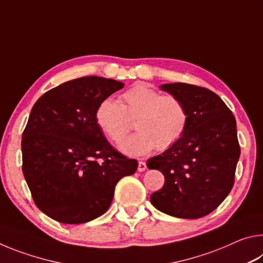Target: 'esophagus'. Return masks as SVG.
I'll use <instances>...</instances> for the list:
<instances>
[{
  "label": "esophagus",
  "mask_w": 263,
  "mask_h": 263,
  "mask_svg": "<svg viewBox=\"0 0 263 263\" xmlns=\"http://www.w3.org/2000/svg\"><path fill=\"white\" fill-rule=\"evenodd\" d=\"M146 168H147V166H146V163L144 161L138 162V171H139V172H145Z\"/></svg>",
  "instance_id": "esophagus-1"
}]
</instances>
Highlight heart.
Here are the masks:
<instances>
[{
	"label": "heart",
	"mask_w": 263,
	"mask_h": 263,
	"mask_svg": "<svg viewBox=\"0 0 263 263\" xmlns=\"http://www.w3.org/2000/svg\"><path fill=\"white\" fill-rule=\"evenodd\" d=\"M137 117L139 130L126 138L121 149L128 155H144L157 146L171 148L183 137L189 114L180 99L161 95L145 84H136L121 96V101L105 99L97 105L95 121L102 132L114 142H121L131 130L130 119Z\"/></svg>",
	"instance_id": "b5f03b06"
}]
</instances>
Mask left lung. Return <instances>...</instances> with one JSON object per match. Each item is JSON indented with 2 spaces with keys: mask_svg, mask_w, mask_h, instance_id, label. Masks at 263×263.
I'll list each match as a JSON object with an SVG mask.
<instances>
[{
  "mask_svg": "<svg viewBox=\"0 0 263 263\" xmlns=\"http://www.w3.org/2000/svg\"><path fill=\"white\" fill-rule=\"evenodd\" d=\"M161 89L183 102L189 123L174 146L147 160L149 169L164 175L151 203L169 216L197 219L219 206L233 188L240 157L237 123L228 105L206 88L177 82Z\"/></svg>",
  "mask_w": 263,
  "mask_h": 263,
  "instance_id": "8db88e82",
  "label": "left lung"
}]
</instances>
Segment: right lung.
<instances>
[{
    "mask_svg": "<svg viewBox=\"0 0 263 263\" xmlns=\"http://www.w3.org/2000/svg\"><path fill=\"white\" fill-rule=\"evenodd\" d=\"M124 87L86 77L46 91L22 135L23 174L42 212L64 224H82L108 211L115 186L138 161L119 153L95 121L102 101Z\"/></svg>",
    "mask_w": 263,
    "mask_h": 263,
    "instance_id": "right-lung-1",
    "label": "right lung"
}]
</instances>
